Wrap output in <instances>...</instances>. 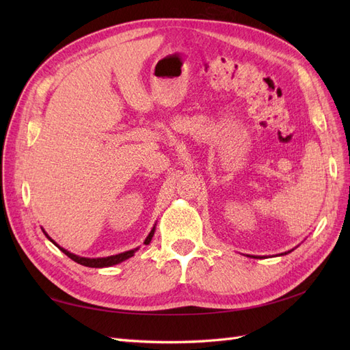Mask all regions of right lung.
<instances>
[{
  "instance_id": "right-lung-1",
  "label": "right lung",
  "mask_w": 350,
  "mask_h": 350,
  "mask_svg": "<svg viewBox=\"0 0 350 350\" xmlns=\"http://www.w3.org/2000/svg\"><path fill=\"white\" fill-rule=\"evenodd\" d=\"M153 234H154V228L150 230L149 237L146 238V241H144L146 245L152 241ZM45 235H46V234H45ZM46 237H48V235H46ZM48 238H49V237H48ZM49 239H51V238H49ZM51 241H52V239H51ZM52 242H54V241H52ZM54 243H55V242H54ZM55 245H57V243H55ZM57 247H58V245H57ZM58 248H59L62 252H64L67 257H70L72 261H76V262L81 264V266H86V267H109V266H113V264H118V262H121V261H124V260H126V258L133 257L134 252H135V250H131V251H125V252H121V254H116V256H111V257H103V258H84V257L74 256V254L68 252L67 250L61 248V247H58Z\"/></svg>"
}]
</instances>
